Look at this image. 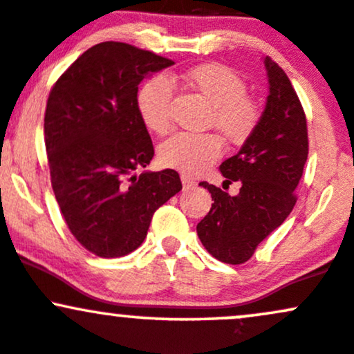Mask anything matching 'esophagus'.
<instances>
[{
  "instance_id": "obj_1",
  "label": "esophagus",
  "mask_w": 354,
  "mask_h": 354,
  "mask_svg": "<svg viewBox=\"0 0 354 354\" xmlns=\"http://www.w3.org/2000/svg\"><path fill=\"white\" fill-rule=\"evenodd\" d=\"M181 181H183L185 186H195L196 181L193 180L192 176H188V174H181Z\"/></svg>"
}]
</instances>
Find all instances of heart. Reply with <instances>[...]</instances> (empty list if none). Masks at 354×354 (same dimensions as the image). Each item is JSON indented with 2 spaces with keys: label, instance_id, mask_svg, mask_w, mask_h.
<instances>
[{
  "label": "heart",
  "instance_id": "obj_1",
  "mask_svg": "<svg viewBox=\"0 0 354 354\" xmlns=\"http://www.w3.org/2000/svg\"><path fill=\"white\" fill-rule=\"evenodd\" d=\"M183 80L209 104L207 126L215 127L228 145L240 146L257 131L262 106L247 94V84L234 68L223 64H203L186 70ZM174 87L165 75H154L139 88L136 106L151 133L165 134L171 126ZM220 136L178 133L159 146L165 166L198 174L221 156Z\"/></svg>",
  "mask_w": 354,
  "mask_h": 354
}]
</instances>
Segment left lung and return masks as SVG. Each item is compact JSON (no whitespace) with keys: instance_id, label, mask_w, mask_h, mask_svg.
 <instances>
[{"instance_id":"1","label":"left lung","mask_w":354,"mask_h":354,"mask_svg":"<svg viewBox=\"0 0 354 354\" xmlns=\"http://www.w3.org/2000/svg\"><path fill=\"white\" fill-rule=\"evenodd\" d=\"M270 94L257 131L220 171L225 185H242L236 196L201 181L212 208L196 225L198 236L220 262H247L255 248L281 227L296 205V188L308 161V120L289 77L266 58Z\"/></svg>"}]
</instances>
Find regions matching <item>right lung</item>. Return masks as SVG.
<instances>
[{
  "mask_svg": "<svg viewBox=\"0 0 354 354\" xmlns=\"http://www.w3.org/2000/svg\"><path fill=\"white\" fill-rule=\"evenodd\" d=\"M174 62L102 41L58 77L45 111V147L57 203L77 242L124 257L147 235L154 212L181 186L174 169L151 173L153 141L138 112V85Z\"/></svg>",
  "mask_w": 354,
  "mask_h": 354,
  "instance_id": "right-lung-1",
  "label": "right lung"
}]
</instances>
